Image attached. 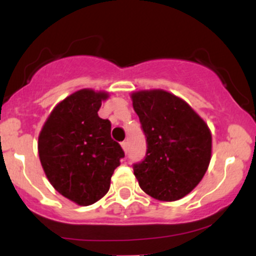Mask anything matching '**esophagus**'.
<instances>
[{
    "label": "esophagus",
    "mask_w": 256,
    "mask_h": 256,
    "mask_svg": "<svg viewBox=\"0 0 256 256\" xmlns=\"http://www.w3.org/2000/svg\"><path fill=\"white\" fill-rule=\"evenodd\" d=\"M122 149H124V152H128V142H126V140L122 142Z\"/></svg>",
    "instance_id": "1"
}]
</instances>
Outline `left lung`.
Masks as SVG:
<instances>
[{
  "label": "left lung",
  "instance_id": "1",
  "mask_svg": "<svg viewBox=\"0 0 256 256\" xmlns=\"http://www.w3.org/2000/svg\"><path fill=\"white\" fill-rule=\"evenodd\" d=\"M131 98L146 138V158L134 164L138 184L152 198L177 201L207 171L210 128L186 102L165 90L138 91Z\"/></svg>",
  "mask_w": 256,
  "mask_h": 256
}]
</instances>
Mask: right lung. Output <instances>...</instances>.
Returning a JSON list of instances; mask_svg holds the SVG:
<instances>
[{"instance_id": "obj_1", "label": "right lung", "mask_w": 256, "mask_h": 256, "mask_svg": "<svg viewBox=\"0 0 256 256\" xmlns=\"http://www.w3.org/2000/svg\"><path fill=\"white\" fill-rule=\"evenodd\" d=\"M107 98V92L91 89L72 94L52 110L38 137V154L48 180L80 206L104 198L125 156L112 140L110 122L98 114Z\"/></svg>"}]
</instances>
